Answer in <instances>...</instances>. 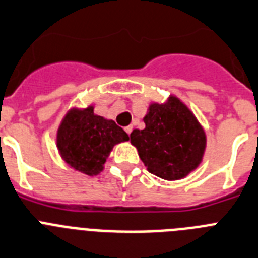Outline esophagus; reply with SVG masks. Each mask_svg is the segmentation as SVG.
<instances>
[{"label": "esophagus", "instance_id": "1", "mask_svg": "<svg viewBox=\"0 0 258 258\" xmlns=\"http://www.w3.org/2000/svg\"><path fill=\"white\" fill-rule=\"evenodd\" d=\"M124 131H126L127 134H128V136H130V134H131V132H132V126H127L126 128H124Z\"/></svg>", "mask_w": 258, "mask_h": 258}]
</instances>
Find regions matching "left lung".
Instances as JSON below:
<instances>
[{"mask_svg": "<svg viewBox=\"0 0 258 258\" xmlns=\"http://www.w3.org/2000/svg\"><path fill=\"white\" fill-rule=\"evenodd\" d=\"M145 128L130 135L148 171L165 180L183 179L203 161L207 147L205 131L178 97L165 104L149 105Z\"/></svg>", "mask_w": 258, "mask_h": 258, "instance_id": "1", "label": "left lung"}]
</instances>
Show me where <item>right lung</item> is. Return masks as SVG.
<instances>
[{
    "label": "right lung",
    "mask_w": 258,
    "mask_h": 258,
    "mask_svg": "<svg viewBox=\"0 0 258 258\" xmlns=\"http://www.w3.org/2000/svg\"><path fill=\"white\" fill-rule=\"evenodd\" d=\"M128 135L115 122L96 115L93 106L73 107L57 131V148L62 160L76 171L97 175L115 144L127 142Z\"/></svg>",
    "instance_id": "right-lung-1"
}]
</instances>
